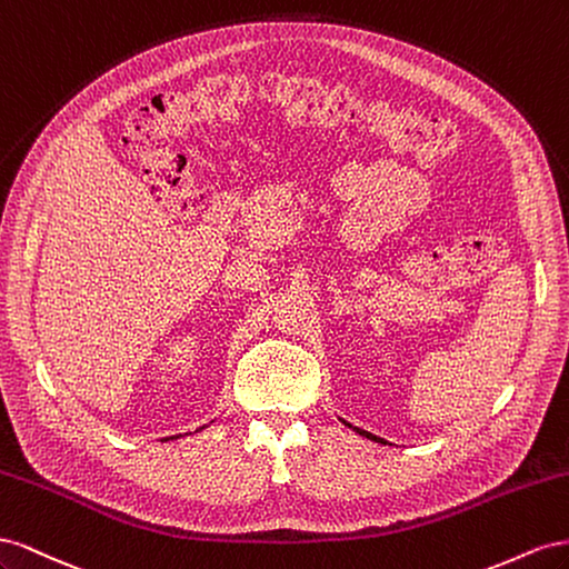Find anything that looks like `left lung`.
Instances as JSON below:
<instances>
[{"mask_svg": "<svg viewBox=\"0 0 569 569\" xmlns=\"http://www.w3.org/2000/svg\"><path fill=\"white\" fill-rule=\"evenodd\" d=\"M343 425H348V421H343ZM348 427H352V425H348ZM357 433L360 436H367V438H371V441H377V443H383V438H379V436H375V433H369V431H362V429H355Z\"/></svg>", "mask_w": 569, "mask_h": 569, "instance_id": "left-lung-1", "label": "left lung"}]
</instances>
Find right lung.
<instances>
[{"instance_id": "add662e5", "label": "right lung", "mask_w": 569, "mask_h": 569, "mask_svg": "<svg viewBox=\"0 0 569 569\" xmlns=\"http://www.w3.org/2000/svg\"><path fill=\"white\" fill-rule=\"evenodd\" d=\"M171 438H173V436H171Z\"/></svg>"}]
</instances>
